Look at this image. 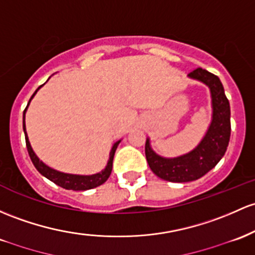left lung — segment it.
Segmentation results:
<instances>
[{
	"instance_id": "1",
	"label": "left lung",
	"mask_w": 255,
	"mask_h": 255,
	"mask_svg": "<svg viewBox=\"0 0 255 255\" xmlns=\"http://www.w3.org/2000/svg\"><path fill=\"white\" fill-rule=\"evenodd\" d=\"M187 76L201 81L211 89L213 116L205 138L189 153L174 158L158 156L151 149L149 139L145 144V156L151 170L158 178L173 183H187L203 177L225 155L230 140V104L219 77L201 68Z\"/></svg>"
}]
</instances>
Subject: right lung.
Segmentation results:
<instances>
[{"label":"right lung","mask_w":255,"mask_h":255,"mask_svg":"<svg viewBox=\"0 0 255 255\" xmlns=\"http://www.w3.org/2000/svg\"><path fill=\"white\" fill-rule=\"evenodd\" d=\"M42 86L38 87L37 89L35 91V93L32 94V97L30 98L29 103H27V106H29L30 102L33 98V96L36 94V92L41 88ZM27 106L25 108L24 110V115H23V129L25 133V141H26V147H27V152H29L30 158H31L33 166L36 167V169L41 173L43 177H46L47 179H49L50 181H53L54 184L59 185L61 187L66 190H75V191H85V190H89V189H93V187H97L102 184H104L106 180H108L109 177L111 174V170H113V161H114V156H115V151H116L117 146H119L120 141L115 142L113 149L110 151V157H109L108 164H106L105 169L102 170L100 173H97V174L93 175H76V174H68V173H61L58 172V170L50 168V167L44 164L43 162L40 161V158L36 156V153L33 152L31 145H30L29 138H27V134H26V128H25V113H26V109Z\"/></svg>","instance_id":"1"}]
</instances>
